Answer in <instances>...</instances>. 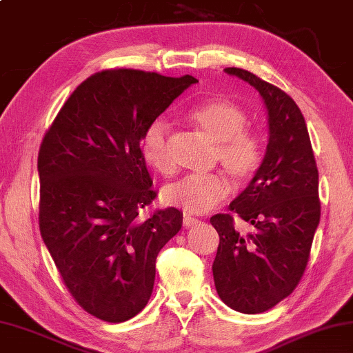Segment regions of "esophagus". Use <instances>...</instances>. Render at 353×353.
Returning <instances> with one entry per match:
<instances>
[{"label": "esophagus", "instance_id": "1", "mask_svg": "<svg viewBox=\"0 0 353 353\" xmlns=\"http://www.w3.org/2000/svg\"><path fill=\"white\" fill-rule=\"evenodd\" d=\"M199 223V219L194 216H191L188 213H183V227H194Z\"/></svg>", "mask_w": 353, "mask_h": 353}]
</instances>
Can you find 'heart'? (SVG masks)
Returning a JSON list of instances; mask_svg holds the SVG:
<instances>
[{
  "label": "heart",
  "instance_id": "b5f03b06",
  "mask_svg": "<svg viewBox=\"0 0 353 353\" xmlns=\"http://www.w3.org/2000/svg\"><path fill=\"white\" fill-rule=\"evenodd\" d=\"M188 120L205 137L214 142L216 159L234 182H245L258 172L264 146L254 131L245 128L248 115L228 99H210L188 112ZM146 165L160 174L174 168L170 154V128L162 119L152 120L140 140ZM228 193L225 179L219 174H191L162 188V202L187 213H205Z\"/></svg>",
  "mask_w": 353,
  "mask_h": 353
}]
</instances>
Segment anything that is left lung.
<instances>
[{
  "instance_id": "left-lung-1",
  "label": "left lung",
  "mask_w": 353,
  "mask_h": 353,
  "mask_svg": "<svg viewBox=\"0 0 353 353\" xmlns=\"http://www.w3.org/2000/svg\"><path fill=\"white\" fill-rule=\"evenodd\" d=\"M225 72L252 85L264 100L268 145L252 182L228 210L211 216L219 234L213 278L219 298L241 313H262L299 284L321 216L318 168L303 112L290 95L245 69Z\"/></svg>"
}]
</instances>
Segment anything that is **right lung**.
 <instances>
[{
  "label": "right lung",
  "mask_w": 353,
  "mask_h": 353,
  "mask_svg": "<svg viewBox=\"0 0 353 353\" xmlns=\"http://www.w3.org/2000/svg\"><path fill=\"white\" fill-rule=\"evenodd\" d=\"M194 77L108 69L70 94L38 152L41 238L74 299L123 323L148 304L156 259L182 228L174 207L140 219L157 193L140 140Z\"/></svg>",
  "instance_id": "right-lung-1"
}]
</instances>
